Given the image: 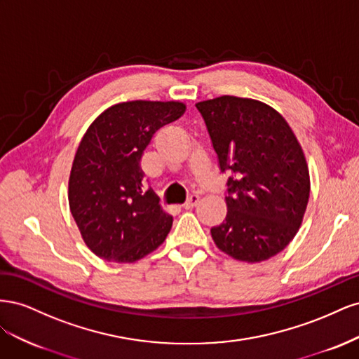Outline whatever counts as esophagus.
<instances>
[{
  "mask_svg": "<svg viewBox=\"0 0 359 359\" xmlns=\"http://www.w3.org/2000/svg\"><path fill=\"white\" fill-rule=\"evenodd\" d=\"M198 202H199V196H196V194H191V196L187 199V202L182 205V208L184 210H191L198 205Z\"/></svg>",
  "mask_w": 359,
  "mask_h": 359,
  "instance_id": "34e87169",
  "label": "esophagus"
}]
</instances>
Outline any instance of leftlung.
<instances>
[{
  "label": "left lung",
  "mask_w": 359,
  "mask_h": 359,
  "mask_svg": "<svg viewBox=\"0 0 359 359\" xmlns=\"http://www.w3.org/2000/svg\"><path fill=\"white\" fill-rule=\"evenodd\" d=\"M227 180V214L211 236L247 264L276 256L299 231L310 198L306 156L283 115L253 99L220 95L196 103Z\"/></svg>",
  "instance_id": "1"
}]
</instances>
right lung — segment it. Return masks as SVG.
<instances>
[{"label": "right lung", "instance_id": "1", "mask_svg": "<svg viewBox=\"0 0 359 359\" xmlns=\"http://www.w3.org/2000/svg\"><path fill=\"white\" fill-rule=\"evenodd\" d=\"M184 112L182 102H123L85 132L70 170L69 205L95 256L132 264L166 240L173 219L153 190L144 191L139 163L157 130Z\"/></svg>", "mask_w": 359, "mask_h": 359}]
</instances>
